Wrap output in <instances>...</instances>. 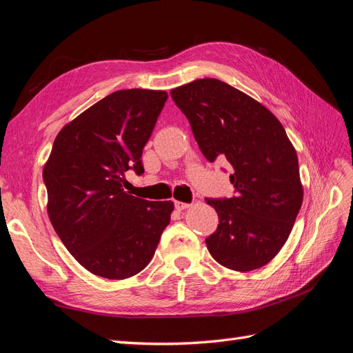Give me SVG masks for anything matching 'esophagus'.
Returning <instances> with one entry per match:
<instances>
[{
  "mask_svg": "<svg viewBox=\"0 0 353 353\" xmlns=\"http://www.w3.org/2000/svg\"><path fill=\"white\" fill-rule=\"evenodd\" d=\"M174 203H175V209H176V210H184V209L190 208V203H184V201H178V200H175Z\"/></svg>",
  "mask_w": 353,
  "mask_h": 353,
  "instance_id": "1",
  "label": "esophagus"
}]
</instances>
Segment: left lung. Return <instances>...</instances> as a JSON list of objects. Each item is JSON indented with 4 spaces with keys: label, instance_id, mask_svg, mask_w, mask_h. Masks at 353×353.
I'll use <instances>...</instances> for the list:
<instances>
[{
    "label": "left lung",
    "instance_id": "obj_1",
    "mask_svg": "<svg viewBox=\"0 0 353 353\" xmlns=\"http://www.w3.org/2000/svg\"><path fill=\"white\" fill-rule=\"evenodd\" d=\"M209 162L227 160L236 196L206 199L219 216L206 239L212 258L248 272L268 263L290 236L303 188L293 144L261 103L219 79L170 91Z\"/></svg>",
    "mask_w": 353,
    "mask_h": 353
}]
</instances>
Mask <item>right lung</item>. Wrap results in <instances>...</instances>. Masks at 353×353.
<instances>
[{
	"instance_id": "add662e5",
	"label": "right lung",
	"mask_w": 353,
	"mask_h": 353,
	"mask_svg": "<svg viewBox=\"0 0 353 353\" xmlns=\"http://www.w3.org/2000/svg\"><path fill=\"white\" fill-rule=\"evenodd\" d=\"M166 100V91L112 92L63 128L42 170L57 236L103 279L143 271L170 221L172 201H148L122 188L126 170L144 172L143 148Z\"/></svg>"
}]
</instances>
